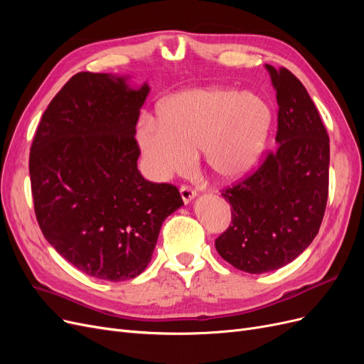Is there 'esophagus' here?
<instances>
[{
    "label": "esophagus",
    "mask_w": 364,
    "mask_h": 364,
    "mask_svg": "<svg viewBox=\"0 0 364 364\" xmlns=\"http://www.w3.org/2000/svg\"><path fill=\"white\" fill-rule=\"evenodd\" d=\"M181 196H182V200L185 202V203H188V202H191L194 197H196V190L194 188H191L190 185H182L181 186Z\"/></svg>",
    "instance_id": "esophagus-1"
}]
</instances>
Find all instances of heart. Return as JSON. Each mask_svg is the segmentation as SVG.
<instances>
[{
	"label": "heart",
	"instance_id": "1",
	"mask_svg": "<svg viewBox=\"0 0 364 364\" xmlns=\"http://www.w3.org/2000/svg\"><path fill=\"white\" fill-rule=\"evenodd\" d=\"M270 123L272 111L261 97L202 87L170 98L161 117L142 115L136 138L153 179L188 170L200 150L217 178L238 179L258 162Z\"/></svg>",
	"mask_w": 364,
	"mask_h": 364
}]
</instances>
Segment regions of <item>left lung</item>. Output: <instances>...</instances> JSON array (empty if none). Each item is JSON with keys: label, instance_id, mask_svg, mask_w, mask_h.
Wrapping results in <instances>:
<instances>
[{"label": "left lung", "instance_id": "left-lung-1", "mask_svg": "<svg viewBox=\"0 0 364 364\" xmlns=\"http://www.w3.org/2000/svg\"><path fill=\"white\" fill-rule=\"evenodd\" d=\"M266 67L279 106L278 144L246 178L222 190L232 217L215 238L218 255L247 273L277 270L311 245L329 186V138L321 114L291 71Z\"/></svg>", "mask_w": 364, "mask_h": 364}]
</instances>
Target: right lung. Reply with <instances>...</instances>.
Instances as JSON below:
<instances>
[{"label":"right lung","mask_w":364,"mask_h":364,"mask_svg":"<svg viewBox=\"0 0 364 364\" xmlns=\"http://www.w3.org/2000/svg\"><path fill=\"white\" fill-rule=\"evenodd\" d=\"M149 86L77 73L43 112L30 182L43 237L75 269L105 281L144 272L164 220L183 205L171 183L142 178L135 126Z\"/></svg>","instance_id":"obj_1"}]
</instances>
